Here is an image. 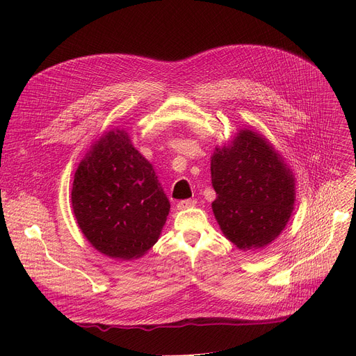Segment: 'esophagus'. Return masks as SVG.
<instances>
[{"instance_id": "esophagus-1", "label": "esophagus", "mask_w": 356, "mask_h": 356, "mask_svg": "<svg viewBox=\"0 0 356 356\" xmlns=\"http://www.w3.org/2000/svg\"><path fill=\"white\" fill-rule=\"evenodd\" d=\"M196 204V200L195 199H184V200H180L177 203V208L179 209H188V208H192Z\"/></svg>"}]
</instances>
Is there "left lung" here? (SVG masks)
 I'll return each instance as SVG.
<instances>
[{"label": "left lung", "mask_w": 356, "mask_h": 356, "mask_svg": "<svg viewBox=\"0 0 356 356\" xmlns=\"http://www.w3.org/2000/svg\"><path fill=\"white\" fill-rule=\"evenodd\" d=\"M212 209L219 227L239 250L268 245L289 222L294 176L274 147L254 129H239L211 157Z\"/></svg>", "instance_id": "8db88e82"}]
</instances>
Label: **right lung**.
Listing matches in <instances>:
<instances>
[{
    "instance_id": "1",
    "label": "right lung",
    "mask_w": 356,
    "mask_h": 356,
    "mask_svg": "<svg viewBox=\"0 0 356 356\" xmlns=\"http://www.w3.org/2000/svg\"><path fill=\"white\" fill-rule=\"evenodd\" d=\"M70 197L90 245L120 259L140 258L152 248L170 211L153 165L124 128L109 129L92 144L74 173Z\"/></svg>"
}]
</instances>
